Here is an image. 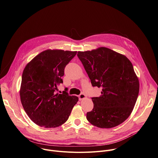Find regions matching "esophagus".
Returning <instances> with one entry per match:
<instances>
[{"instance_id": "34e87169", "label": "esophagus", "mask_w": 158, "mask_h": 158, "mask_svg": "<svg viewBox=\"0 0 158 158\" xmlns=\"http://www.w3.org/2000/svg\"><path fill=\"white\" fill-rule=\"evenodd\" d=\"M78 98H79V100L81 101V100H82V99H85V98H86V95H85V94L81 93V94H80L78 96Z\"/></svg>"}]
</instances>
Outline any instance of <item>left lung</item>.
Masks as SVG:
<instances>
[{
  "instance_id": "8db88e82",
  "label": "left lung",
  "mask_w": 158,
  "mask_h": 158,
  "mask_svg": "<svg viewBox=\"0 0 158 158\" xmlns=\"http://www.w3.org/2000/svg\"><path fill=\"white\" fill-rule=\"evenodd\" d=\"M77 56L92 85L102 88L101 96L92 98L94 107L87 112V120L101 128L120 125L131 114L139 93V80L131 62L105 47L78 51Z\"/></svg>"
}]
</instances>
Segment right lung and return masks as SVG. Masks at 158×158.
Returning <instances> with one entry per match:
<instances>
[{"label": "right lung", "mask_w": 158, "mask_h": 158, "mask_svg": "<svg viewBox=\"0 0 158 158\" xmlns=\"http://www.w3.org/2000/svg\"><path fill=\"white\" fill-rule=\"evenodd\" d=\"M77 51L47 49L38 54L25 67L20 89L22 104L30 118L44 128H56L69 118L78 98L66 91L56 93L63 82L66 65ZM67 90V89H66Z\"/></svg>", "instance_id": "right-lung-1"}]
</instances>
